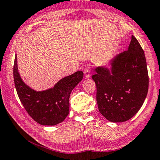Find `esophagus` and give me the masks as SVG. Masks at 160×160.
<instances>
[{"instance_id":"obj_1","label":"esophagus","mask_w":160,"mask_h":160,"mask_svg":"<svg viewBox=\"0 0 160 160\" xmlns=\"http://www.w3.org/2000/svg\"><path fill=\"white\" fill-rule=\"evenodd\" d=\"M83 73H84V75L85 77L86 78H89L90 77V70L89 68H84V70H83Z\"/></svg>"}]
</instances>
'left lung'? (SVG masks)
<instances>
[{"label": "left lung", "mask_w": 160, "mask_h": 160, "mask_svg": "<svg viewBox=\"0 0 160 160\" xmlns=\"http://www.w3.org/2000/svg\"><path fill=\"white\" fill-rule=\"evenodd\" d=\"M111 70L97 68L92 75L96 85L98 110L111 122L132 118L144 103L149 88V75L144 50L132 36L128 50L111 61Z\"/></svg>", "instance_id": "obj_1"}]
</instances>
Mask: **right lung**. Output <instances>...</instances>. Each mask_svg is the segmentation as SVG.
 <instances>
[{
  "instance_id": "right-lung-1",
  "label": "right lung",
  "mask_w": 160,
  "mask_h": 160,
  "mask_svg": "<svg viewBox=\"0 0 160 160\" xmlns=\"http://www.w3.org/2000/svg\"><path fill=\"white\" fill-rule=\"evenodd\" d=\"M82 78L83 72L78 71L59 80L53 88L37 92L21 80L15 56L13 79L18 96L28 115L41 125L54 126L65 120L70 112L71 91Z\"/></svg>"
}]
</instances>
